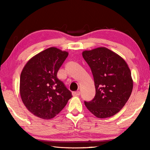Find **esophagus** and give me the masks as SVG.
<instances>
[{
    "label": "esophagus",
    "instance_id": "obj_1",
    "mask_svg": "<svg viewBox=\"0 0 150 150\" xmlns=\"http://www.w3.org/2000/svg\"><path fill=\"white\" fill-rule=\"evenodd\" d=\"M73 95H75V96H79V95H80V91H76L73 92Z\"/></svg>",
    "mask_w": 150,
    "mask_h": 150
}]
</instances>
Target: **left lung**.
<instances>
[{
  "mask_svg": "<svg viewBox=\"0 0 150 150\" xmlns=\"http://www.w3.org/2000/svg\"><path fill=\"white\" fill-rule=\"evenodd\" d=\"M82 56L90 67L95 95L84 101L88 110L98 118L117 113L128 101L133 90L130 69L122 57L106 47L84 51Z\"/></svg>",
  "mask_w": 150,
  "mask_h": 150,
  "instance_id": "8db88e82",
  "label": "left lung"
}]
</instances>
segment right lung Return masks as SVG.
<instances>
[{
  "mask_svg": "<svg viewBox=\"0 0 150 150\" xmlns=\"http://www.w3.org/2000/svg\"><path fill=\"white\" fill-rule=\"evenodd\" d=\"M68 55V52L50 47L31 58L22 69L21 98L35 116L44 119L53 118L71 98V92L57 77Z\"/></svg>",
  "mask_w": 150,
  "mask_h": 150,
  "instance_id": "right-lung-1",
  "label": "right lung"
}]
</instances>
